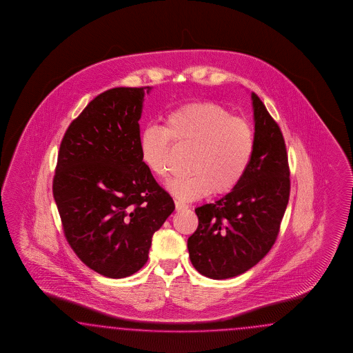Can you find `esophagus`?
I'll return each instance as SVG.
<instances>
[{"mask_svg": "<svg viewBox=\"0 0 353 353\" xmlns=\"http://www.w3.org/2000/svg\"><path fill=\"white\" fill-rule=\"evenodd\" d=\"M174 205H176V210H177V211L186 210V208H188V204L182 203L180 201H174Z\"/></svg>", "mask_w": 353, "mask_h": 353, "instance_id": "34e87169", "label": "esophagus"}]
</instances>
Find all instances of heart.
<instances>
[{
  "instance_id": "b5f03b06",
  "label": "heart",
  "mask_w": 353,
  "mask_h": 353,
  "mask_svg": "<svg viewBox=\"0 0 353 353\" xmlns=\"http://www.w3.org/2000/svg\"><path fill=\"white\" fill-rule=\"evenodd\" d=\"M163 123V128L150 125L141 130L139 159L150 173L164 177L170 141L192 148L190 173L167 182L176 198L195 201L210 192L224 195L243 180L255 151V134L248 120L214 102H192L171 110Z\"/></svg>"
}]
</instances>
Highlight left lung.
<instances>
[{
  "label": "left lung",
  "instance_id": "obj_1",
  "mask_svg": "<svg viewBox=\"0 0 353 353\" xmlns=\"http://www.w3.org/2000/svg\"><path fill=\"white\" fill-rule=\"evenodd\" d=\"M255 151L243 180L216 203L195 208L188 239L194 268L205 277H235L256 265L277 239L290 196V167L279 125L252 93Z\"/></svg>",
  "mask_w": 353,
  "mask_h": 353
}]
</instances>
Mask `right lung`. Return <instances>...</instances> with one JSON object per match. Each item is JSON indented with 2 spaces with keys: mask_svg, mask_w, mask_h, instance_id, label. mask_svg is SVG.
I'll return each mask as SVG.
<instances>
[{
  "mask_svg": "<svg viewBox=\"0 0 353 353\" xmlns=\"http://www.w3.org/2000/svg\"><path fill=\"white\" fill-rule=\"evenodd\" d=\"M150 86L112 88L65 130L53 179L64 236L97 273L124 278L149 259L151 238L174 203L139 159L142 102Z\"/></svg>",
  "mask_w": 353,
  "mask_h": 353,
  "instance_id": "1",
  "label": "right lung"
}]
</instances>
